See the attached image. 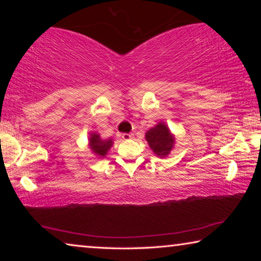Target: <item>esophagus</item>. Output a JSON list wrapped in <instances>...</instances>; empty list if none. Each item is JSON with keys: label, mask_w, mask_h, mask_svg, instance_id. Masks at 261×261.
<instances>
[{"label": "esophagus", "mask_w": 261, "mask_h": 261, "mask_svg": "<svg viewBox=\"0 0 261 261\" xmlns=\"http://www.w3.org/2000/svg\"><path fill=\"white\" fill-rule=\"evenodd\" d=\"M121 138H122L123 140H130V139L134 138V135H132V134H123V135L121 136Z\"/></svg>", "instance_id": "esophagus-1"}]
</instances>
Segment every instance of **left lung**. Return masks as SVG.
<instances>
[{
	"mask_svg": "<svg viewBox=\"0 0 261 261\" xmlns=\"http://www.w3.org/2000/svg\"><path fill=\"white\" fill-rule=\"evenodd\" d=\"M147 143L154 154L160 158L169 155L175 145V137L165 123H158L155 126L146 132Z\"/></svg>",
	"mask_w": 261,
	"mask_h": 261,
	"instance_id": "obj_1",
	"label": "left lung"
}]
</instances>
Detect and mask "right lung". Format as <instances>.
<instances>
[{"mask_svg":"<svg viewBox=\"0 0 261 261\" xmlns=\"http://www.w3.org/2000/svg\"><path fill=\"white\" fill-rule=\"evenodd\" d=\"M88 146L92 149L95 155L100 158H105L106 154L109 151V148L113 146V139H101L100 135L92 132L90 139H88Z\"/></svg>","mask_w":261,"mask_h":261,"instance_id":"right-lung-1","label":"right lung"}]
</instances>
